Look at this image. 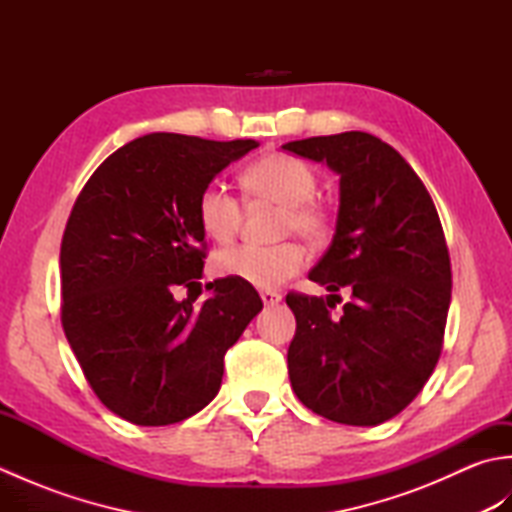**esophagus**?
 Wrapping results in <instances>:
<instances>
[{"instance_id":"esophagus-1","label":"esophagus","mask_w":512,"mask_h":512,"mask_svg":"<svg viewBox=\"0 0 512 512\" xmlns=\"http://www.w3.org/2000/svg\"><path fill=\"white\" fill-rule=\"evenodd\" d=\"M259 295H262L264 306H277V303L281 301V295L277 290H262Z\"/></svg>"}]
</instances>
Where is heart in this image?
Wrapping results in <instances>:
<instances>
[{"mask_svg": "<svg viewBox=\"0 0 512 512\" xmlns=\"http://www.w3.org/2000/svg\"><path fill=\"white\" fill-rule=\"evenodd\" d=\"M244 189L253 200L284 204L281 233H299L308 242H323L330 235L332 217L321 202L312 198L317 191V173L306 162L288 154H266L250 165ZM198 220L204 235L226 244L237 235L244 220V206L224 184L211 182L198 198ZM308 264V250L295 239L273 246L242 244L226 248L213 259L220 277L237 279L255 288H275L295 277Z\"/></svg>", "mask_w": 512, "mask_h": 512, "instance_id": "heart-1", "label": "heart"}]
</instances>
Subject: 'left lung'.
Segmentation results:
<instances>
[{
    "instance_id": "1",
    "label": "left lung",
    "mask_w": 512,
    "mask_h": 512,
    "mask_svg": "<svg viewBox=\"0 0 512 512\" xmlns=\"http://www.w3.org/2000/svg\"><path fill=\"white\" fill-rule=\"evenodd\" d=\"M284 149L341 176L336 233L310 279L352 292L341 319L330 312L339 295L288 292L297 319L290 383L319 416L372 427L420 394L442 352L451 259L436 204L409 162L372 134L312 136Z\"/></svg>"
}]
</instances>
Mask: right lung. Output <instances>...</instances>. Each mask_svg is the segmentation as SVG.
I'll return each mask as SVG.
<instances>
[{"mask_svg":"<svg viewBox=\"0 0 512 512\" xmlns=\"http://www.w3.org/2000/svg\"><path fill=\"white\" fill-rule=\"evenodd\" d=\"M255 140L147 134L116 149L85 182L61 239L65 339L103 405L140 427H165L217 396L224 354L264 308L253 286H200L206 242L198 198Z\"/></svg>","mask_w":512,"mask_h":512,"instance_id":"1","label":"right lung"}]
</instances>
